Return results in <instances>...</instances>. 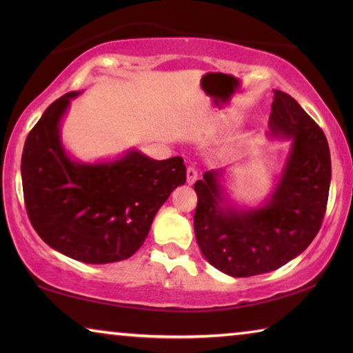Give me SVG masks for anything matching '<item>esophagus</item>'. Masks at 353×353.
Instances as JSON below:
<instances>
[{
  "mask_svg": "<svg viewBox=\"0 0 353 353\" xmlns=\"http://www.w3.org/2000/svg\"><path fill=\"white\" fill-rule=\"evenodd\" d=\"M196 181H198V170L194 166H188L187 168V182L190 185H193Z\"/></svg>",
  "mask_w": 353,
  "mask_h": 353,
  "instance_id": "esophagus-1",
  "label": "esophagus"
}]
</instances>
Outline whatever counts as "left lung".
I'll return each instance as SVG.
<instances>
[{"instance_id": "obj_1", "label": "left lung", "mask_w": 353, "mask_h": 353, "mask_svg": "<svg viewBox=\"0 0 353 353\" xmlns=\"http://www.w3.org/2000/svg\"><path fill=\"white\" fill-rule=\"evenodd\" d=\"M271 135L292 139L276 190L263 207L227 204L223 171H205L194 183V234L210 265L232 277L279 270L314 240L324 219L332 179L322 129L288 93L274 90Z\"/></svg>"}]
</instances>
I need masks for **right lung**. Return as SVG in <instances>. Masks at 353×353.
<instances>
[{"label": "right lung", "instance_id": "add662e5", "mask_svg": "<svg viewBox=\"0 0 353 353\" xmlns=\"http://www.w3.org/2000/svg\"><path fill=\"white\" fill-rule=\"evenodd\" d=\"M77 94L56 99L28 134L21 155L26 212L57 252L92 265L121 261L145 243L155 213L187 181V170L182 157L154 160L137 149L112 162H74L62 146L61 119Z\"/></svg>", "mask_w": 353, "mask_h": 353}]
</instances>
